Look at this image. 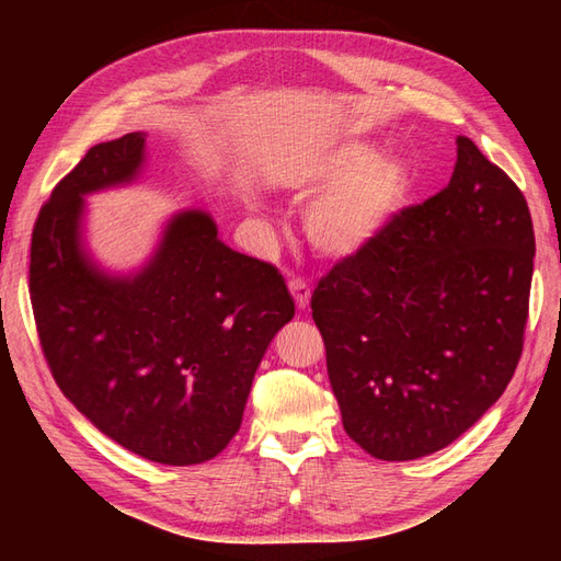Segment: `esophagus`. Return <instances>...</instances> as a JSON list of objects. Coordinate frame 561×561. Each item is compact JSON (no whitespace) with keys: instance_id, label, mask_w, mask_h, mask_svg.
Returning <instances> with one entry per match:
<instances>
[{"instance_id":"obj_1","label":"esophagus","mask_w":561,"mask_h":561,"mask_svg":"<svg viewBox=\"0 0 561 561\" xmlns=\"http://www.w3.org/2000/svg\"><path fill=\"white\" fill-rule=\"evenodd\" d=\"M289 291L294 296L296 308H299V311H306L308 304H311V289H308V284L301 282V279H291L289 282Z\"/></svg>"}]
</instances>
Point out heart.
<instances>
[{"instance_id":"b5f03b06","label":"heart","mask_w":561,"mask_h":561,"mask_svg":"<svg viewBox=\"0 0 561 561\" xmlns=\"http://www.w3.org/2000/svg\"><path fill=\"white\" fill-rule=\"evenodd\" d=\"M279 183L294 197L323 193L306 214L308 241L328 257H352L386 233L412 178L402 161L378 159L376 147L352 139L287 161Z\"/></svg>"}]
</instances>
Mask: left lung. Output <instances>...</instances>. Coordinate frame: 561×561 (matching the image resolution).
Instances as JSON below:
<instances>
[{
  "label": "left lung",
  "mask_w": 561,
  "mask_h": 561,
  "mask_svg": "<svg viewBox=\"0 0 561 561\" xmlns=\"http://www.w3.org/2000/svg\"><path fill=\"white\" fill-rule=\"evenodd\" d=\"M450 183L313 291L344 432L380 460L453 444L514 376L535 257L518 185L458 137Z\"/></svg>",
  "instance_id": "8db88e82"
}]
</instances>
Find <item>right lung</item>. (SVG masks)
I'll list each match as a JSON object with an SVG mask.
<instances>
[{
    "label": "right lung",
    "instance_id": "obj_1",
    "mask_svg": "<svg viewBox=\"0 0 561 561\" xmlns=\"http://www.w3.org/2000/svg\"><path fill=\"white\" fill-rule=\"evenodd\" d=\"M145 133L91 147L45 202L31 241V304L59 390L137 456L197 465L241 428L257 366L294 318L277 267L236 253L202 209L178 211L135 274L96 267L83 195L137 181Z\"/></svg>",
    "mask_w": 561,
    "mask_h": 561
}]
</instances>
